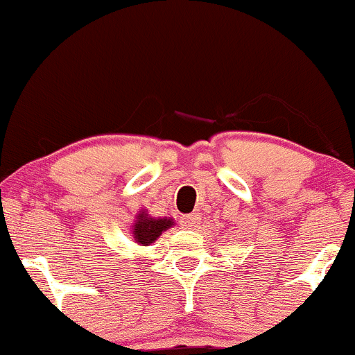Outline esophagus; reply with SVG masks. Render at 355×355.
<instances>
[{"label":"esophagus","mask_w":355,"mask_h":355,"mask_svg":"<svg viewBox=\"0 0 355 355\" xmlns=\"http://www.w3.org/2000/svg\"><path fill=\"white\" fill-rule=\"evenodd\" d=\"M200 215L198 213H189V215L181 216V227L184 228H196L200 225Z\"/></svg>","instance_id":"esophagus-1"}]
</instances>
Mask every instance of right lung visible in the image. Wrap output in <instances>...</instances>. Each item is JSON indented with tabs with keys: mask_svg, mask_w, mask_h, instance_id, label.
<instances>
[{
	"mask_svg": "<svg viewBox=\"0 0 355 355\" xmlns=\"http://www.w3.org/2000/svg\"><path fill=\"white\" fill-rule=\"evenodd\" d=\"M174 222L169 218H150L146 213H140L137 223L133 225V237L140 245H148L155 239L161 237L164 230L171 227Z\"/></svg>",
	"mask_w": 355,
	"mask_h": 355,
	"instance_id": "right-lung-1",
	"label": "right lung"
}]
</instances>
